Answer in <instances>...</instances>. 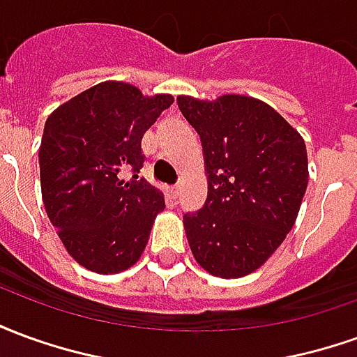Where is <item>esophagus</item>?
I'll list each match as a JSON object with an SVG mask.
<instances>
[{
	"mask_svg": "<svg viewBox=\"0 0 357 357\" xmlns=\"http://www.w3.org/2000/svg\"><path fill=\"white\" fill-rule=\"evenodd\" d=\"M168 193H170L172 199H178V197H179V185H172Z\"/></svg>",
	"mask_w": 357,
	"mask_h": 357,
	"instance_id": "esophagus-1",
	"label": "esophagus"
}]
</instances>
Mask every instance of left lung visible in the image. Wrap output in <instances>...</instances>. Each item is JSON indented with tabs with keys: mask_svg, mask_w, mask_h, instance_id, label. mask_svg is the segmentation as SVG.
Returning a JSON list of instances; mask_svg holds the SVG:
<instances>
[{
	"mask_svg": "<svg viewBox=\"0 0 357 357\" xmlns=\"http://www.w3.org/2000/svg\"><path fill=\"white\" fill-rule=\"evenodd\" d=\"M178 107L201 135L208 174L204 206L183 216L195 260L225 279L252 273L298 216L307 187L304 139L252 97H178Z\"/></svg>",
	"mask_w": 357,
	"mask_h": 357,
	"instance_id": "8db88e82",
	"label": "left lung"
}]
</instances>
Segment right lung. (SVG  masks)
Masks as SVG:
<instances>
[{
  "mask_svg": "<svg viewBox=\"0 0 357 357\" xmlns=\"http://www.w3.org/2000/svg\"><path fill=\"white\" fill-rule=\"evenodd\" d=\"M174 97H143L105 82L61 105L45 122L40 179L45 212L74 260L118 273L139 260L164 195L139 178L143 133ZM132 171L126 182L123 174Z\"/></svg>",
  "mask_w": 357,
  "mask_h": 357,
  "instance_id": "1",
  "label": "right lung"
}]
</instances>
